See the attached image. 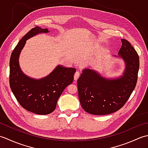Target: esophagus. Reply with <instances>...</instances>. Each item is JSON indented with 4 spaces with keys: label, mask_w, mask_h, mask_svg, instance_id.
I'll list each match as a JSON object with an SVG mask.
<instances>
[{
    "label": "esophagus",
    "mask_w": 148,
    "mask_h": 148,
    "mask_svg": "<svg viewBox=\"0 0 148 148\" xmlns=\"http://www.w3.org/2000/svg\"><path fill=\"white\" fill-rule=\"evenodd\" d=\"M79 76H80V72L78 71H76V73H75V74H74V80L76 81L78 78H79Z\"/></svg>",
    "instance_id": "obj_1"
}]
</instances>
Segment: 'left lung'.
<instances>
[{
	"instance_id": "obj_1",
	"label": "left lung",
	"mask_w": 148,
	"mask_h": 148,
	"mask_svg": "<svg viewBox=\"0 0 148 148\" xmlns=\"http://www.w3.org/2000/svg\"><path fill=\"white\" fill-rule=\"evenodd\" d=\"M118 56L125 63L123 74L106 78L99 72L84 69L77 79L78 96L83 109L94 115H106L118 111L129 99L136 86L139 57L130 43L121 39Z\"/></svg>"
}]
</instances>
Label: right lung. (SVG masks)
Instances as JSON below:
<instances>
[{
	"label": "right lung",
	"instance_id": "add662e5",
	"mask_svg": "<svg viewBox=\"0 0 148 148\" xmlns=\"http://www.w3.org/2000/svg\"><path fill=\"white\" fill-rule=\"evenodd\" d=\"M48 29L36 27L25 35L12 51L9 67L11 91L23 108L37 114H48L55 109L58 99L74 79L76 69L58 65L51 73L40 79L25 74L20 68L19 57L26 40L39 34L48 33Z\"/></svg>",
	"mask_w": 148,
	"mask_h": 148
}]
</instances>
